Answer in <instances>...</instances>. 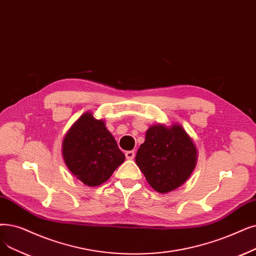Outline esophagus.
<instances>
[{"instance_id":"obj_1","label":"esophagus","mask_w":256,"mask_h":256,"mask_svg":"<svg viewBox=\"0 0 256 256\" xmlns=\"http://www.w3.org/2000/svg\"><path fill=\"white\" fill-rule=\"evenodd\" d=\"M126 157L128 160H132L135 157V152L134 150H128L126 152Z\"/></svg>"}]
</instances>
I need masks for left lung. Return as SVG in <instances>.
Wrapping results in <instances>:
<instances>
[{
    "mask_svg": "<svg viewBox=\"0 0 256 256\" xmlns=\"http://www.w3.org/2000/svg\"><path fill=\"white\" fill-rule=\"evenodd\" d=\"M198 150L179 124L150 126L136 154V164L156 192L168 194L183 185L194 172Z\"/></svg>",
    "mask_w": 256,
    "mask_h": 256,
    "instance_id": "1",
    "label": "left lung"
}]
</instances>
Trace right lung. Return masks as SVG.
Instances as JSON below:
<instances>
[{"label":"right lung","mask_w":256,"mask_h":256,"mask_svg":"<svg viewBox=\"0 0 256 256\" xmlns=\"http://www.w3.org/2000/svg\"><path fill=\"white\" fill-rule=\"evenodd\" d=\"M62 154L71 174L88 187L106 182L126 159L106 122L91 112L82 115L66 132Z\"/></svg>","instance_id":"1"}]
</instances>
